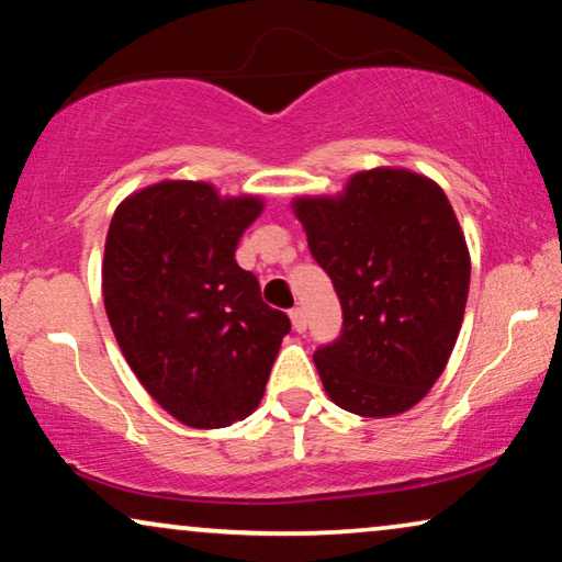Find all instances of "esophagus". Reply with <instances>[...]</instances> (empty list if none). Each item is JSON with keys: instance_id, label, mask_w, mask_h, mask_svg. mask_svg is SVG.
<instances>
[{"instance_id": "1", "label": "esophagus", "mask_w": 562, "mask_h": 562, "mask_svg": "<svg viewBox=\"0 0 562 562\" xmlns=\"http://www.w3.org/2000/svg\"><path fill=\"white\" fill-rule=\"evenodd\" d=\"M290 321H293L295 331H305V313H303V308L290 311Z\"/></svg>"}]
</instances>
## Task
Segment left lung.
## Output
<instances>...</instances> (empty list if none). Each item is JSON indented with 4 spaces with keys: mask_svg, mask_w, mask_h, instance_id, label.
Masks as SVG:
<instances>
[{
    "mask_svg": "<svg viewBox=\"0 0 562 562\" xmlns=\"http://www.w3.org/2000/svg\"><path fill=\"white\" fill-rule=\"evenodd\" d=\"M293 211L344 313L339 339L313 355L328 398L370 418L416 406L447 368L470 288V251L442 187L378 167L339 194L295 198Z\"/></svg>",
    "mask_w": 562,
    "mask_h": 562,
    "instance_id": "obj_1",
    "label": "left lung"
}]
</instances>
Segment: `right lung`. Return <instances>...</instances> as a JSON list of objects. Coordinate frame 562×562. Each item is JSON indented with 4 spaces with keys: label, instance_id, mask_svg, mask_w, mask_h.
Returning a JSON list of instances; mask_svg holds the SVG:
<instances>
[{
    "label": "right lung",
    "instance_id": "add662e5",
    "mask_svg": "<svg viewBox=\"0 0 562 562\" xmlns=\"http://www.w3.org/2000/svg\"><path fill=\"white\" fill-rule=\"evenodd\" d=\"M257 194L164 179L128 194L110 221L102 295L140 385L192 429H221L259 406L290 318L236 265Z\"/></svg>",
    "mask_w": 562,
    "mask_h": 562
}]
</instances>
